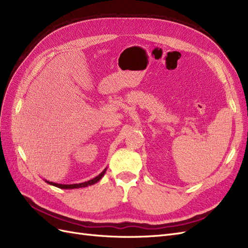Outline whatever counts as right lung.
<instances>
[{
	"instance_id": "add662e5",
	"label": "right lung",
	"mask_w": 248,
	"mask_h": 248,
	"mask_svg": "<svg viewBox=\"0 0 248 248\" xmlns=\"http://www.w3.org/2000/svg\"><path fill=\"white\" fill-rule=\"evenodd\" d=\"M107 169L104 170L101 174H99L97 177H95L94 179L90 180V181H87V182H84V183H78V184H70V185H66V184H57V183H52V182H48L46 181L47 183L54 185L56 187H59V188H63V189H72V188H79V187H87L89 185H92V184H95L99 181V180L103 177L104 172H106Z\"/></svg>"
}]
</instances>
